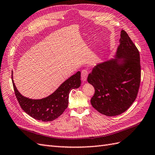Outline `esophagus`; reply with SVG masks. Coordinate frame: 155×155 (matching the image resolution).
Masks as SVG:
<instances>
[{
	"label": "esophagus",
	"instance_id": "34e87169",
	"mask_svg": "<svg viewBox=\"0 0 155 155\" xmlns=\"http://www.w3.org/2000/svg\"><path fill=\"white\" fill-rule=\"evenodd\" d=\"M88 72L86 69H84L81 71V79L82 81H86L87 79Z\"/></svg>",
	"mask_w": 155,
	"mask_h": 155
}]
</instances>
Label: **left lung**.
<instances>
[{"mask_svg": "<svg viewBox=\"0 0 155 155\" xmlns=\"http://www.w3.org/2000/svg\"><path fill=\"white\" fill-rule=\"evenodd\" d=\"M116 56L121 63L111 59L96 65L87 81L94 86L92 106L107 116H115L126 111L134 102L141 82V64L138 49L122 30Z\"/></svg>", "mask_w": 155, "mask_h": 155, "instance_id": "1", "label": "left lung"}]
</instances>
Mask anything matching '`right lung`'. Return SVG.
Wrapping results in <instances>:
<instances>
[{
    "mask_svg": "<svg viewBox=\"0 0 155 155\" xmlns=\"http://www.w3.org/2000/svg\"><path fill=\"white\" fill-rule=\"evenodd\" d=\"M81 83V72L78 71L48 97L40 100H31L21 95L12 80L14 92L21 109L30 116L42 121H51L59 117L67 108L71 91L78 88Z\"/></svg>",
    "mask_w": 155,
    "mask_h": 155,
    "instance_id": "right-lung-1",
    "label": "right lung"
}]
</instances>
